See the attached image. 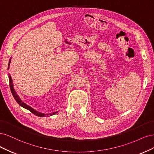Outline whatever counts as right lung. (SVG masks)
Masks as SVG:
<instances>
[{
	"label": "right lung",
	"mask_w": 154,
	"mask_h": 154,
	"mask_svg": "<svg viewBox=\"0 0 154 154\" xmlns=\"http://www.w3.org/2000/svg\"><path fill=\"white\" fill-rule=\"evenodd\" d=\"M11 57L9 59V64H8V69L9 68V65H10V63H11ZM9 86H10V89H11V93H12V95L14 97V98L15 99V100L17 101V102L19 104L20 106H22V107L30 111L32 113H33L34 115L36 116H40V117H44V116H52V115H55V114H56L57 112H52V113H48V114H44V113H42V112H38L36 110H34L33 108H32L31 107L27 106L26 103H25L24 102H23L22 101V100L20 98V97H18V95L17 94L15 90H14V89L13 88V81H12V79H11V77L10 75V74H9Z\"/></svg>",
	"instance_id": "add662e5"
}]
</instances>
